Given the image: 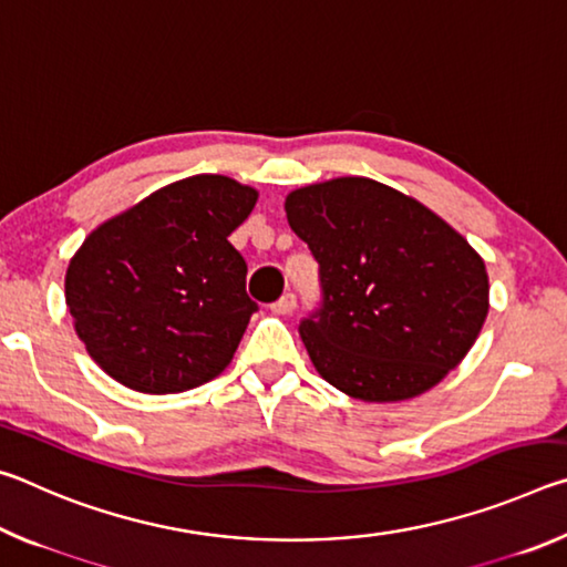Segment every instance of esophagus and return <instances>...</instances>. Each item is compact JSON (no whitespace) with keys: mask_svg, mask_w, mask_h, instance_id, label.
<instances>
[{"mask_svg":"<svg viewBox=\"0 0 567 567\" xmlns=\"http://www.w3.org/2000/svg\"><path fill=\"white\" fill-rule=\"evenodd\" d=\"M297 307V297L292 295V292H285L280 300L277 302H272V312H277V315H290L292 310Z\"/></svg>","mask_w":567,"mask_h":567,"instance_id":"34e87169","label":"esophagus"}]
</instances>
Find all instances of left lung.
I'll use <instances>...</instances> for the list:
<instances>
[{"label": "left lung", "mask_w": 567, "mask_h": 567, "mask_svg": "<svg viewBox=\"0 0 567 567\" xmlns=\"http://www.w3.org/2000/svg\"><path fill=\"white\" fill-rule=\"evenodd\" d=\"M287 223L320 265L300 322L315 370L344 395L400 402L435 388L487 318L485 262L443 217L368 177L287 195Z\"/></svg>", "instance_id": "1"}]
</instances>
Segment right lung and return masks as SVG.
I'll return each mask as SVG.
<instances>
[{
  "mask_svg": "<svg viewBox=\"0 0 567 567\" xmlns=\"http://www.w3.org/2000/svg\"><path fill=\"white\" fill-rule=\"evenodd\" d=\"M257 189L195 175L100 225L70 260L64 297L90 358L124 388L169 395L223 372L257 312L229 245Z\"/></svg>",
  "mask_w": 567,
  "mask_h": 567,
  "instance_id": "add662e5",
  "label": "right lung"
}]
</instances>
